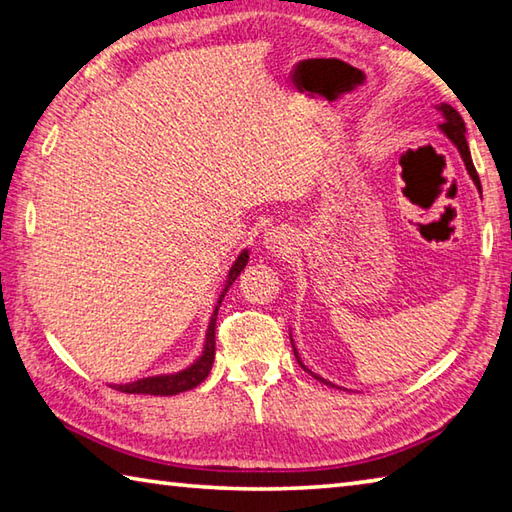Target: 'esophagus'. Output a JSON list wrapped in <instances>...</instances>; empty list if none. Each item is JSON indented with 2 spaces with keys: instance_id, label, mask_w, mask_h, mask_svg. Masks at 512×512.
Wrapping results in <instances>:
<instances>
[{
  "instance_id": "obj_1",
  "label": "esophagus",
  "mask_w": 512,
  "mask_h": 512,
  "mask_svg": "<svg viewBox=\"0 0 512 512\" xmlns=\"http://www.w3.org/2000/svg\"><path fill=\"white\" fill-rule=\"evenodd\" d=\"M264 246L271 250V253H275V255H286V253H291V248H293V237H291V232L288 230H284V228H273V230H268L266 232V237H264Z\"/></svg>"
}]
</instances>
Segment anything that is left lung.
I'll use <instances>...</instances> for the list:
<instances>
[{
    "instance_id": "1",
    "label": "left lung",
    "mask_w": 512,
    "mask_h": 512,
    "mask_svg": "<svg viewBox=\"0 0 512 512\" xmlns=\"http://www.w3.org/2000/svg\"><path fill=\"white\" fill-rule=\"evenodd\" d=\"M439 111L443 114V123H441V132L450 138V141L457 145V150H459V154H461V159H463V163H466V170H468V174L472 176V181H475V185H477V190H481V183H479V174H477V170H475V165H472V156H470V147H468V141H466V123H463V118L459 116V111L454 109V107H450V105H445V102H441L439 105ZM293 353H295V360L300 362L302 365V360H300V356H297V351H295V345H293ZM304 367V365H302ZM306 369V367H304ZM309 371V369H306ZM309 374H313V371H309ZM315 376V374H313ZM318 380H322V383H327V380L324 378H320V376H315ZM327 385H331V383H327Z\"/></svg>"
}]
</instances>
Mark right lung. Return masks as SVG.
<instances>
[{"mask_svg": "<svg viewBox=\"0 0 512 512\" xmlns=\"http://www.w3.org/2000/svg\"><path fill=\"white\" fill-rule=\"evenodd\" d=\"M246 264H248V250H244V253H241L235 259V264H232V268H230L228 280H226V286H224V293L219 295L217 309H215V313H212L210 324H208L206 347H203L201 358L194 362V365H190L188 369L176 371V374H170V376H152V378H141V380H136V383H129V385H114L118 392L150 394V396H174V394L188 392V389H194L197 385H201L210 374L212 362H215V329H217V311L221 306V300H224L228 288L232 286V282L237 280L239 273L244 271Z\"/></svg>", "mask_w": 512, "mask_h": 512, "instance_id": "add662e5", "label": "right lung"}]
</instances>
